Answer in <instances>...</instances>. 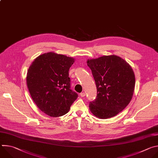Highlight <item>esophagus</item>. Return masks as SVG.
Segmentation results:
<instances>
[{
    "label": "esophagus",
    "instance_id": "34e87169",
    "mask_svg": "<svg viewBox=\"0 0 158 158\" xmlns=\"http://www.w3.org/2000/svg\"><path fill=\"white\" fill-rule=\"evenodd\" d=\"M80 96H81V97H84V96H85V93H82L80 94Z\"/></svg>",
    "mask_w": 158,
    "mask_h": 158
}]
</instances>
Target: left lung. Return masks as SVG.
I'll return each mask as SVG.
<instances>
[{"label": "left lung", "mask_w": 158, "mask_h": 158, "mask_svg": "<svg viewBox=\"0 0 158 158\" xmlns=\"http://www.w3.org/2000/svg\"><path fill=\"white\" fill-rule=\"evenodd\" d=\"M97 87L96 99L89 104L92 113L100 119H108L119 114L132 99L135 75L131 66L116 56H104L88 59Z\"/></svg>", "instance_id": "obj_1"}]
</instances>
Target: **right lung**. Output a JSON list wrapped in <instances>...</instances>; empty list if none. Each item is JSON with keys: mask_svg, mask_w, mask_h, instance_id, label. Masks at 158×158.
I'll list each match as a JSON object with an SVG mask.
<instances>
[{"mask_svg": "<svg viewBox=\"0 0 158 158\" xmlns=\"http://www.w3.org/2000/svg\"><path fill=\"white\" fill-rule=\"evenodd\" d=\"M73 57L53 52L39 56L28 69L26 82L34 102L45 114L62 116L78 95L70 89L69 70Z\"/></svg>", "mask_w": 158, "mask_h": 158, "instance_id": "right-lung-1", "label": "right lung"}]
</instances>
